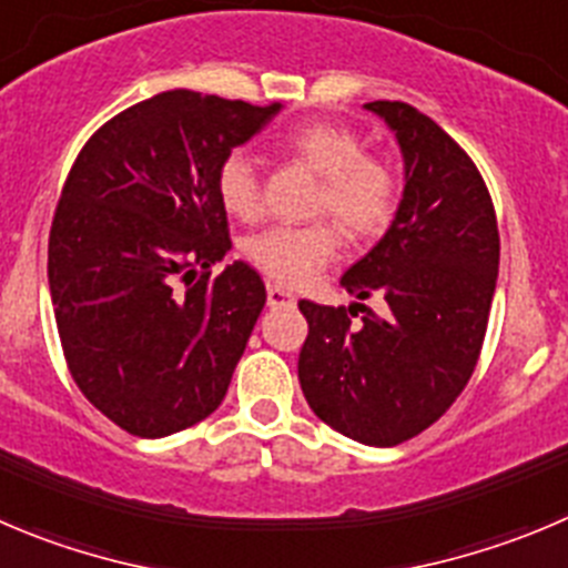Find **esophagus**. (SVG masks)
<instances>
[{
	"label": "esophagus",
	"mask_w": 568,
	"mask_h": 568,
	"mask_svg": "<svg viewBox=\"0 0 568 568\" xmlns=\"http://www.w3.org/2000/svg\"><path fill=\"white\" fill-rule=\"evenodd\" d=\"M267 304H270V306L295 304V295L287 293V290H281L278 284H267Z\"/></svg>",
	"instance_id": "34e87169"
}]
</instances>
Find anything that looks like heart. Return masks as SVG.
I'll return each mask as SVG.
<instances>
[{"label":"heart","instance_id":"b5f03b06","mask_svg":"<svg viewBox=\"0 0 568 568\" xmlns=\"http://www.w3.org/2000/svg\"><path fill=\"white\" fill-rule=\"evenodd\" d=\"M284 148L321 175L315 214H332L354 240H371L393 223L402 197L396 166L368 153L359 133L337 122H304L284 136ZM220 206L240 220L262 212V181L245 150L223 155L214 175ZM334 220L306 225H273L247 236L242 253L247 264L281 287H304L337 258L343 234Z\"/></svg>","mask_w":568,"mask_h":568}]
</instances>
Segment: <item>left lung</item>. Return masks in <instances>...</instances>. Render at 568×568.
Here are the masks:
<instances>
[{"instance_id": "obj_1", "label": "left lung", "mask_w": 568, "mask_h": 568, "mask_svg": "<svg viewBox=\"0 0 568 568\" xmlns=\"http://www.w3.org/2000/svg\"><path fill=\"white\" fill-rule=\"evenodd\" d=\"M396 133L404 197L379 245L345 270L365 304L301 301L298 379L312 413L368 446H398L440 418L477 368L499 273L494 200L471 155L418 108L368 102ZM365 311L354 327L349 317Z\"/></svg>"}]
</instances>
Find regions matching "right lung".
I'll return each instance as SVG.
<instances>
[{
    "mask_svg": "<svg viewBox=\"0 0 568 568\" xmlns=\"http://www.w3.org/2000/svg\"><path fill=\"white\" fill-rule=\"evenodd\" d=\"M281 102L175 89L83 144L50 231V295L69 374L119 429L164 437L209 418L267 293L229 253L214 175Z\"/></svg>",
    "mask_w": 568,
    "mask_h": 568,
    "instance_id": "obj_1",
    "label": "right lung"
}]
</instances>
